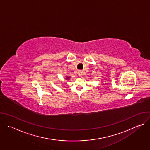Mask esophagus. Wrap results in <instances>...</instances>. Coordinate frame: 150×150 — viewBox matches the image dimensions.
<instances>
[{
    "mask_svg": "<svg viewBox=\"0 0 150 150\" xmlns=\"http://www.w3.org/2000/svg\"><path fill=\"white\" fill-rule=\"evenodd\" d=\"M82 73H83V71H78V75H79V76H81L82 75Z\"/></svg>",
    "mask_w": 150,
    "mask_h": 150,
    "instance_id": "34e87169",
    "label": "esophagus"
}]
</instances>
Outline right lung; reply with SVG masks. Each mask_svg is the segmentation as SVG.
Wrapping results in <instances>:
<instances>
[{"label":"right lung","mask_w":150,"mask_h":150,"mask_svg":"<svg viewBox=\"0 0 150 150\" xmlns=\"http://www.w3.org/2000/svg\"><path fill=\"white\" fill-rule=\"evenodd\" d=\"M67 79H69V77H67Z\"/></svg>","instance_id":"1"}]
</instances>
